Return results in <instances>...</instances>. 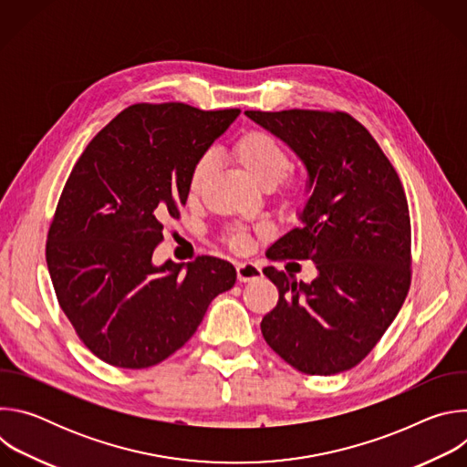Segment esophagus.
<instances>
[{
  "label": "esophagus",
  "mask_w": 467,
  "mask_h": 467,
  "mask_svg": "<svg viewBox=\"0 0 467 467\" xmlns=\"http://www.w3.org/2000/svg\"><path fill=\"white\" fill-rule=\"evenodd\" d=\"M262 275V270L260 265L254 264V262H240L236 264V277L240 283H249V281H254Z\"/></svg>",
  "instance_id": "obj_1"
}]
</instances>
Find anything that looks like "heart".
Returning <instances> with one entry per match:
<instances>
[{
  "mask_svg": "<svg viewBox=\"0 0 467 467\" xmlns=\"http://www.w3.org/2000/svg\"><path fill=\"white\" fill-rule=\"evenodd\" d=\"M231 155L234 161L264 188H272L286 207H303L310 197V182L305 177L286 175L292 166L288 150L274 139L270 132L262 129H249L240 135ZM213 171L211 155H202L193 164L188 175L190 197L203 193ZM225 244L234 251H245L251 247V234L245 227L231 225L223 233Z\"/></svg>",
  "mask_w": 467,
  "mask_h": 467,
  "instance_id": "b5f03b06",
  "label": "heart"
}]
</instances>
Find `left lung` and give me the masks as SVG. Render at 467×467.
<instances>
[{
	"mask_svg": "<svg viewBox=\"0 0 467 467\" xmlns=\"http://www.w3.org/2000/svg\"><path fill=\"white\" fill-rule=\"evenodd\" d=\"M245 114L297 153L312 188L303 225L265 256L312 260L317 277L305 285L274 265L264 268L279 301L260 323L262 337L301 373L351 369L382 338L410 288V214L401 179L348 112Z\"/></svg>",
	"mask_w": 467,
	"mask_h": 467,
	"instance_id": "left-lung-1",
	"label": "left lung"
}]
</instances>
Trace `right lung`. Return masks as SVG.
Returning a JSON list of instances; mask_svg holds the SVG:
<instances>
[{
	"instance_id": "obj_1",
	"label": "right lung",
	"mask_w": 467,
	"mask_h": 467,
	"mask_svg": "<svg viewBox=\"0 0 467 467\" xmlns=\"http://www.w3.org/2000/svg\"><path fill=\"white\" fill-rule=\"evenodd\" d=\"M240 114L184 103L121 110L66 181L46 242L57 301L103 362L144 369L181 349L211 301L234 286L227 260L153 264L164 222L179 220L192 164Z\"/></svg>"
}]
</instances>
